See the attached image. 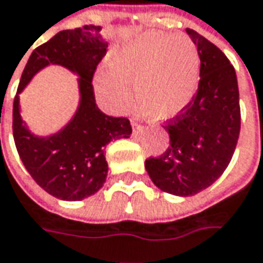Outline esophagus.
I'll return each mask as SVG.
<instances>
[{
    "label": "esophagus",
    "mask_w": 263,
    "mask_h": 263,
    "mask_svg": "<svg viewBox=\"0 0 263 263\" xmlns=\"http://www.w3.org/2000/svg\"><path fill=\"white\" fill-rule=\"evenodd\" d=\"M132 124H133V127H135V128H140V125L136 124V123H135V121H132Z\"/></svg>",
    "instance_id": "34e87169"
}]
</instances>
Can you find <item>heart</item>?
Instances as JSON below:
<instances>
[{
  "label": "heart",
  "mask_w": 263,
  "mask_h": 263,
  "mask_svg": "<svg viewBox=\"0 0 263 263\" xmlns=\"http://www.w3.org/2000/svg\"><path fill=\"white\" fill-rule=\"evenodd\" d=\"M111 73L99 78L98 90L112 111L130 103L132 83L135 105L148 120L163 123L177 117L195 95L200 56L183 35L142 33L117 48L109 59Z\"/></svg>",
  "instance_id": "obj_1"
}]
</instances>
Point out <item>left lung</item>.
Here are the masks:
<instances>
[{"instance_id": "1", "label": "left lung", "mask_w": 263, "mask_h": 263, "mask_svg": "<svg viewBox=\"0 0 263 263\" xmlns=\"http://www.w3.org/2000/svg\"><path fill=\"white\" fill-rule=\"evenodd\" d=\"M200 56L195 98L164 128L170 148L145 161L158 190L191 197L213 185L230 164L240 136V95L227 56L194 29H186Z\"/></svg>"}]
</instances>
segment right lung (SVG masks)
Listing matches in <instances>:
<instances>
[{
	"mask_svg": "<svg viewBox=\"0 0 263 263\" xmlns=\"http://www.w3.org/2000/svg\"><path fill=\"white\" fill-rule=\"evenodd\" d=\"M100 26L86 25L60 31L31 53L13 103V136L32 179L50 195L63 201H80L96 194L108 176L105 146L114 139H127V118H114L100 111L93 93V73L106 53L108 41ZM59 64L79 77V106L60 130L40 137L29 130L20 114V93L41 69Z\"/></svg>",
	"mask_w": 263,
	"mask_h": 263,
	"instance_id": "1",
	"label": "right lung"
}]
</instances>
